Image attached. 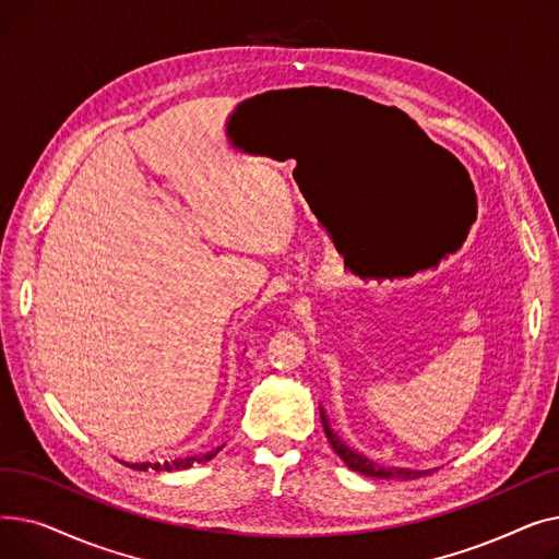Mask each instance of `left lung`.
Returning <instances> with one entry per match:
<instances>
[{"instance_id":"obj_1","label":"left lung","mask_w":559,"mask_h":559,"mask_svg":"<svg viewBox=\"0 0 559 559\" xmlns=\"http://www.w3.org/2000/svg\"><path fill=\"white\" fill-rule=\"evenodd\" d=\"M321 409V407H319ZM321 424H324V432L329 437V442L333 447V451L342 457V462L354 468V472L362 474V476H369V478H383V480H415V478H421V476H428L430 472H417V468H399V466H380L376 462H371L369 457L360 455L358 451L348 449L337 432H333L324 409H321Z\"/></svg>"}]
</instances>
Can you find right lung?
<instances>
[{"label": "right lung", "mask_w": 559, "mask_h": 559, "mask_svg": "<svg viewBox=\"0 0 559 559\" xmlns=\"http://www.w3.org/2000/svg\"><path fill=\"white\" fill-rule=\"evenodd\" d=\"M219 453L217 451H209L205 455H192V457H176V460H165V462H135V464H127L131 468H138V472H176V468H188L192 464H199V462H209L213 460L215 455Z\"/></svg>", "instance_id": "right-lung-1"}]
</instances>
